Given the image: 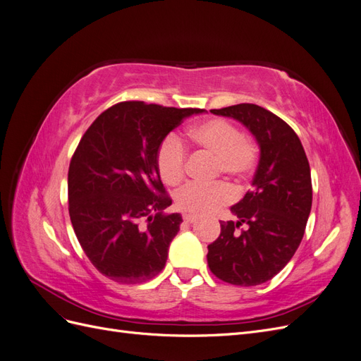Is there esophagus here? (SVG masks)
I'll use <instances>...</instances> for the list:
<instances>
[{
	"mask_svg": "<svg viewBox=\"0 0 361 361\" xmlns=\"http://www.w3.org/2000/svg\"><path fill=\"white\" fill-rule=\"evenodd\" d=\"M195 220H197V218L192 216V215H183V221H185V223L192 224V223H195Z\"/></svg>",
	"mask_w": 361,
	"mask_h": 361,
	"instance_id": "esophagus-1",
	"label": "esophagus"
}]
</instances>
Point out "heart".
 <instances>
[{
	"label": "heart",
	"mask_w": 361,
	"mask_h": 361,
	"mask_svg": "<svg viewBox=\"0 0 361 361\" xmlns=\"http://www.w3.org/2000/svg\"><path fill=\"white\" fill-rule=\"evenodd\" d=\"M190 138L199 149L216 158L215 176L224 174L236 182H243L256 167L259 158L256 141L244 135L241 129L226 118L216 117L194 126L190 130ZM185 164L187 147L178 135H167L157 152V169L162 182L170 187L179 185L185 176ZM231 200L232 192L221 182L188 183L174 197L179 211L195 216L216 212Z\"/></svg>",
	"instance_id": "1"
}]
</instances>
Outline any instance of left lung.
<instances>
[{"mask_svg":"<svg viewBox=\"0 0 361 361\" xmlns=\"http://www.w3.org/2000/svg\"><path fill=\"white\" fill-rule=\"evenodd\" d=\"M211 111L245 125L260 159L253 190L231 207L238 221H221L220 236L207 245V265L231 285H262L286 267L304 236L312 209L309 159L295 130L265 108L238 104Z\"/></svg>","mask_w":361,"mask_h":361,"instance_id":"left-lung-1","label":"left lung"}]
</instances>
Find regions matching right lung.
<instances>
[{"instance_id": "add662e5", "label": "right lung", "mask_w": 361, "mask_h": 361, "mask_svg": "<svg viewBox=\"0 0 361 361\" xmlns=\"http://www.w3.org/2000/svg\"><path fill=\"white\" fill-rule=\"evenodd\" d=\"M200 108L118 102L85 130L68 174L69 215L85 256L102 276L123 285L154 279L166 267L180 214L157 169L170 130Z\"/></svg>"}]
</instances>
